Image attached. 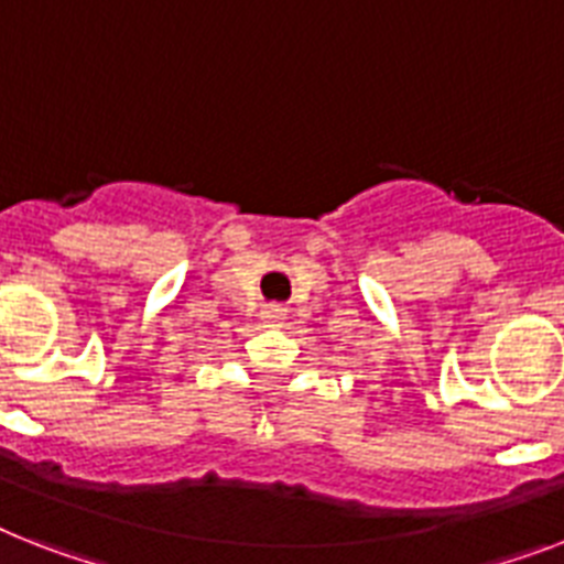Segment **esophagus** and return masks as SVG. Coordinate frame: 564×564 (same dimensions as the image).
<instances>
[{
  "label": "esophagus",
  "instance_id": "34e87169",
  "mask_svg": "<svg viewBox=\"0 0 564 564\" xmlns=\"http://www.w3.org/2000/svg\"><path fill=\"white\" fill-rule=\"evenodd\" d=\"M283 318H286V310L278 304H269L267 310H263V322L269 324V327H281Z\"/></svg>",
  "mask_w": 564,
  "mask_h": 564
}]
</instances>
